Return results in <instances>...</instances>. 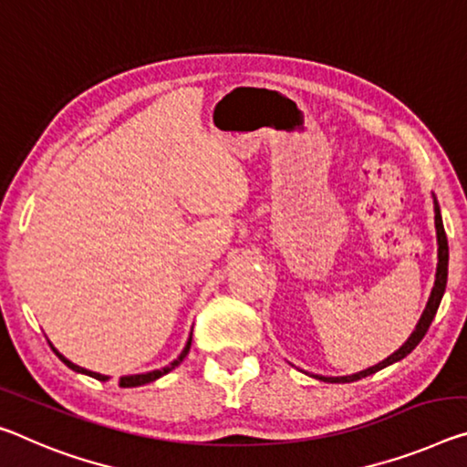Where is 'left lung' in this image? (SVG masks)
<instances>
[{"instance_id":"1","label":"left lung","mask_w":467,"mask_h":467,"mask_svg":"<svg viewBox=\"0 0 467 467\" xmlns=\"http://www.w3.org/2000/svg\"><path fill=\"white\" fill-rule=\"evenodd\" d=\"M434 226H436V243H439V264H436V278H434V286H432V291H431V297H428L424 312H421L420 322L416 324V330L411 332V337L407 338L405 343L399 347V349L393 355H389L387 359L380 361V364H376V366L368 368V369H361V372H358V374L337 376V379H335V376H317V374H312L314 379L322 380V382H338V384L355 382V380H359V379H366V376H369V374L379 372V369H382V368L395 364V361L407 358V355H410L413 349H416L420 340L424 338V335L428 332V328H431V324H432L434 316H436V309H439V306H441V299H442V295H445V286H447L449 243H447L445 226H442V218H441V207H439V203H436V197H434Z\"/></svg>"}]
</instances>
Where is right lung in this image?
<instances>
[{
	"mask_svg": "<svg viewBox=\"0 0 467 467\" xmlns=\"http://www.w3.org/2000/svg\"><path fill=\"white\" fill-rule=\"evenodd\" d=\"M191 338H193V332H191V337H189V340H187V345H184V349H182V353L179 355V358H176L172 364L170 366H166V368H161V369H153V372H147V374H132V376H122L120 379V387H124V389H132V387H140V384H147V382H153V380H158V379H161V376L164 374H168V372H172V369L181 364V361L187 358V353H189V349H191ZM51 349H54V353L57 355V358H60L66 366H68L70 369H74V372H80V374H87V376H91V379H95V380H101V382H106V380H109V376H103V374H98V372H91V369H85V368H80V366H77V364H72L70 359H66L64 355L56 349V347H51Z\"/></svg>",
	"mask_w": 467,
	"mask_h": 467,
	"instance_id": "add662e5",
	"label": "right lung"
}]
</instances>
